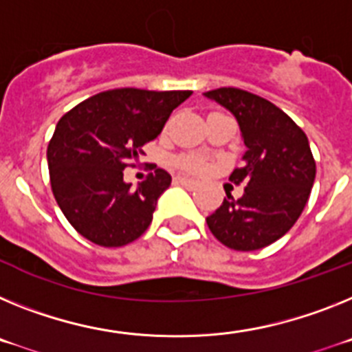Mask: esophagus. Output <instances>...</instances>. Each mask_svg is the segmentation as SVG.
I'll return each mask as SVG.
<instances>
[{"instance_id":"1","label":"esophagus","mask_w":352,"mask_h":352,"mask_svg":"<svg viewBox=\"0 0 352 352\" xmlns=\"http://www.w3.org/2000/svg\"><path fill=\"white\" fill-rule=\"evenodd\" d=\"M175 180H177V184H180L182 188H186V189H195L198 186L197 180L188 179V177H177Z\"/></svg>"}]
</instances>
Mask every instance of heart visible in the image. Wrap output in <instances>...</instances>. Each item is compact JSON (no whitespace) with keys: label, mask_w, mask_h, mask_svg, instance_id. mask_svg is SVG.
Returning <instances> with one entry per match:
<instances>
[{"label":"heart","mask_w":352,"mask_h":352,"mask_svg":"<svg viewBox=\"0 0 352 352\" xmlns=\"http://www.w3.org/2000/svg\"><path fill=\"white\" fill-rule=\"evenodd\" d=\"M180 164L186 168V170H189V172H204L207 168V163L206 159L201 157H197V155H184V157H180Z\"/></svg>","instance_id":"1"}]
</instances>
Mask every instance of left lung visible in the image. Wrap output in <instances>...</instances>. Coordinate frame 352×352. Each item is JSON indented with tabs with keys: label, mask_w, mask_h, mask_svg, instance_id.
Returning <instances> with one entry per match:
<instances>
[{
	"label": "left lung",
	"mask_w": 352,
	"mask_h": 352,
	"mask_svg": "<svg viewBox=\"0 0 352 352\" xmlns=\"http://www.w3.org/2000/svg\"><path fill=\"white\" fill-rule=\"evenodd\" d=\"M227 108L239 124L246 152L230 182L243 184V197L227 193L207 216L221 244L237 252L269 246L292 228L303 212L316 180V161L307 134L273 102L239 88L204 94Z\"/></svg>",
	"instance_id": "obj_1"
}]
</instances>
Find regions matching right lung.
Segmentation results:
<instances>
[{"instance_id": "obj_1", "label": "right lung", "mask_w": 352, "mask_h": 352, "mask_svg": "<svg viewBox=\"0 0 352 352\" xmlns=\"http://www.w3.org/2000/svg\"><path fill=\"white\" fill-rule=\"evenodd\" d=\"M189 90L117 88L90 97L65 113L47 146L51 189L79 234L104 248L136 241L152 223L159 197L172 184L155 168L136 189L124 180L143 145L157 138Z\"/></svg>"}]
</instances>
